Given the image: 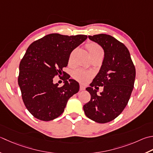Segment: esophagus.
I'll list each match as a JSON object with an SVG mask.
<instances>
[{
	"instance_id": "obj_1",
	"label": "esophagus",
	"mask_w": 153,
	"mask_h": 153,
	"mask_svg": "<svg viewBox=\"0 0 153 153\" xmlns=\"http://www.w3.org/2000/svg\"><path fill=\"white\" fill-rule=\"evenodd\" d=\"M85 88L84 85H82V84H80V85H79V89H80V91L85 90Z\"/></svg>"
}]
</instances>
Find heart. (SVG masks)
<instances>
[{
	"instance_id": "1",
	"label": "heart",
	"mask_w": 153,
	"mask_h": 153,
	"mask_svg": "<svg viewBox=\"0 0 153 153\" xmlns=\"http://www.w3.org/2000/svg\"><path fill=\"white\" fill-rule=\"evenodd\" d=\"M87 48H88V50L90 55L95 54V53H102V54H103L102 48L97 44L89 43L87 45ZM72 55L73 53H71L70 57V62L71 61V58H72ZM72 76L76 79L79 81L81 82L85 83L89 78V77L91 76V74L89 71L81 70V69H77V70L73 71Z\"/></svg>"
}]
</instances>
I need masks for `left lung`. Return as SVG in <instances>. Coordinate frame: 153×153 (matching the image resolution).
I'll use <instances>...</instances> for the list:
<instances>
[{
  "label": "left lung",
  "mask_w": 153,
  "mask_h": 153,
  "mask_svg": "<svg viewBox=\"0 0 153 153\" xmlns=\"http://www.w3.org/2000/svg\"><path fill=\"white\" fill-rule=\"evenodd\" d=\"M104 50V58L97 76L86 90L91 100L83 105L85 115L99 123L115 119L127 106L133 89L135 68L129 51L125 45L110 35L88 36ZM103 86L100 94L92 88Z\"/></svg>",
  "instance_id": "obj_1"
}]
</instances>
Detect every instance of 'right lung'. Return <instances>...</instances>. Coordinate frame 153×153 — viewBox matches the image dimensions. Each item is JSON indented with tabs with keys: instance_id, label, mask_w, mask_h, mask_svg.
<instances>
[{
	"instance_id": "obj_1",
	"label": "right lung",
	"mask_w": 153,
	"mask_h": 153,
	"mask_svg": "<svg viewBox=\"0 0 153 153\" xmlns=\"http://www.w3.org/2000/svg\"><path fill=\"white\" fill-rule=\"evenodd\" d=\"M87 38L86 35L55 33L28 48L20 63L18 82L24 103L34 117L44 121L57 118L64 112L69 99L79 91V83L69 79L68 75L62 87L53 83V78L67 66L71 52Z\"/></svg>"
}]
</instances>
